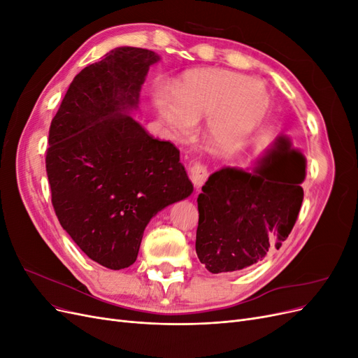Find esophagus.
<instances>
[{
    "instance_id": "1",
    "label": "esophagus",
    "mask_w": 358,
    "mask_h": 358,
    "mask_svg": "<svg viewBox=\"0 0 358 358\" xmlns=\"http://www.w3.org/2000/svg\"><path fill=\"white\" fill-rule=\"evenodd\" d=\"M208 176H209V173H208V170H206V167L203 164H200V162H194L191 170H189V178H191L194 185H196V188H201L204 185V182L208 180Z\"/></svg>"
}]
</instances>
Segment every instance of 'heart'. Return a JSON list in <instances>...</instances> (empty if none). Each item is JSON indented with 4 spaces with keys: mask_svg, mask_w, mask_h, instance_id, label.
Returning a JSON list of instances; mask_svg holds the SVG:
<instances>
[{
    "mask_svg": "<svg viewBox=\"0 0 358 358\" xmlns=\"http://www.w3.org/2000/svg\"><path fill=\"white\" fill-rule=\"evenodd\" d=\"M173 100L157 92L161 117L178 133H187L203 117L201 136L212 149L230 152L242 146L270 109L267 85L224 69L187 71L173 85Z\"/></svg>",
    "mask_w": 358,
    "mask_h": 358,
    "instance_id": "heart-1",
    "label": "heart"
}]
</instances>
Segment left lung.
<instances>
[{
  "label": "left lung",
  "instance_id": "left-lung-1",
  "mask_svg": "<svg viewBox=\"0 0 358 358\" xmlns=\"http://www.w3.org/2000/svg\"><path fill=\"white\" fill-rule=\"evenodd\" d=\"M306 158L279 136L251 169L222 167L199 194L196 252L210 273L252 266L282 245L303 201Z\"/></svg>",
  "mask_w": 358,
  "mask_h": 358
}]
</instances>
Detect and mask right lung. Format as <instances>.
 <instances>
[{"instance_id": "1", "label": "right lung", "mask_w": 358, "mask_h": 358, "mask_svg": "<svg viewBox=\"0 0 358 358\" xmlns=\"http://www.w3.org/2000/svg\"><path fill=\"white\" fill-rule=\"evenodd\" d=\"M159 59L148 49L110 50L73 79L49 129L46 171L59 224L112 270L131 266L152 216L194 191L178 148L131 116Z\"/></svg>"}]
</instances>
